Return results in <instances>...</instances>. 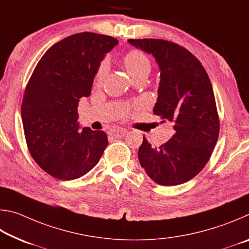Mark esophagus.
<instances>
[{"mask_svg": "<svg viewBox=\"0 0 249 249\" xmlns=\"http://www.w3.org/2000/svg\"><path fill=\"white\" fill-rule=\"evenodd\" d=\"M108 134L111 135L112 137H114V138H122V137H124V136H125L126 130H125V129H122V128L112 129L111 132H109Z\"/></svg>", "mask_w": 249, "mask_h": 249, "instance_id": "1", "label": "esophagus"}]
</instances>
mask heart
Wrapping results in <instances>:
<instances>
[{
  "instance_id": "obj_1",
  "label": "heart",
  "mask_w": 249,
  "mask_h": 249,
  "mask_svg": "<svg viewBox=\"0 0 249 249\" xmlns=\"http://www.w3.org/2000/svg\"><path fill=\"white\" fill-rule=\"evenodd\" d=\"M125 68L127 70L130 77L133 80H136L138 78L148 77V74L151 70V62L149 57L142 52L140 49H132L128 53H125L123 58ZM108 72V64L107 60H103L101 62L98 70H96L94 83L96 86L102 83L104 81L105 77Z\"/></svg>"
}]
</instances>
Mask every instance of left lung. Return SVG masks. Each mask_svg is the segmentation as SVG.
Here are the masks:
<instances>
[{
    "label": "left lung",
    "instance_id": "obj_1",
    "mask_svg": "<svg viewBox=\"0 0 249 249\" xmlns=\"http://www.w3.org/2000/svg\"><path fill=\"white\" fill-rule=\"evenodd\" d=\"M151 53L160 70L154 114L174 125L171 140L151 147L144 137L138 159L149 178L160 185L187 182L203 169L220 133L215 98L203 66L182 46L163 39H128Z\"/></svg>",
    "mask_w": 249,
    "mask_h": 249
}]
</instances>
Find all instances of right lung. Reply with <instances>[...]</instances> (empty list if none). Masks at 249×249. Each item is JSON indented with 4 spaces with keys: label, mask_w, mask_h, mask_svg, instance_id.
I'll return each instance as SVG.
<instances>
[{
    "label": "right lung",
    "mask_w": 249,
    "mask_h": 249,
    "mask_svg": "<svg viewBox=\"0 0 249 249\" xmlns=\"http://www.w3.org/2000/svg\"><path fill=\"white\" fill-rule=\"evenodd\" d=\"M119 44L114 37L79 33L52 46L37 64L22 102L25 138L41 169L59 180L88 174L108 144L103 130L78 123V104L91 93L101 61Z\"/></svg>",
    "instance_id": "add662e5"
}]
</instances>
